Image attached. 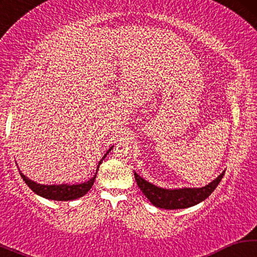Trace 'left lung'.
Returning <instances> with one entry per match:
<instances>
[{"mask_svg":"<svg viewBox=\"0 0 257 257\" xmlns=\"http://www.w3.org/2000/svg\"><path fill=\"white\" fill-rule=\"evenodd\" d=\"M224 171L220 173L214 180L210 184L202 187V188H177V189H167L161 188L159 186L151 184L144 178L134 172L135 179L137 181V185L143 194L145 195L147 199L153 204L154 206L165 210H180V208H187L194 205H197L198 203L210 196L214 191V189L220 184L221 179L224 176Z\"/></svg>","mask_w":257,"mask_h":257,"instance_id":"left-lung-1","label":"left lung"}]
</instances>
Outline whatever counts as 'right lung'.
<instances>
[{
  "mask_svg": "<svg viewBox=\"0 0 257 257\" xmlns=\"http://www.w3.org/2000/svg\"><path fill=\"white\" fill-rule=\"evenodd\" d=\"M113 149V146H111L110 149L107 150V152L104 154L101 161L98 162L96 172L93 178H90L88 181L81 182V184H72V185H68V184H61V185H43V184H37L36 181L30 180L28 177H26L23 172H20V176L23 179L25 180L26 184L32 189L35 194H37L38 196H42L46 199H51V201H73V199H77L81 196H84L88 190H90L92 186L94 185L95 178H96L97 171L99 165L102 164L103 160L106 158V155L110 153L111 150Z\"/></svg>",
  "mask_w": 257,
  "mask_h": 257,
  "instance_id": "add662e5",
  "label": "right lung"
}]
</instances>
